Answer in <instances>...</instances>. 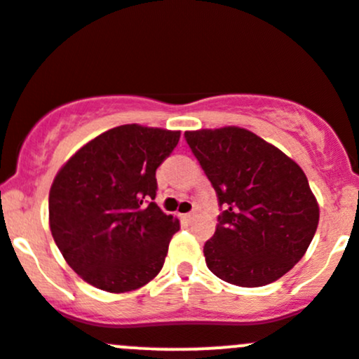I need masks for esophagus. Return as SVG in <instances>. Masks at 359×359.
Listing matches in <instances>:
<instances>
[{
  "label": "esophagus",
  "mask_w": 359,
  "mask_h": 359,
  "mask_svg": "<svg viewBox=\"0 0 359 359\" xmlns=\"http://www.w3.org/2000/svg\"><path fill=\"white\" fill-rule=\"evenodd\" d=\"M180 218H182L184 222H191L192 218H194V213H186V215H180Z\"/></svg>",
  "instance_id": "esophagus-1"
}]
</instances>
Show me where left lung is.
Instances as JSON below:
<instances>
[{
    "label": "left lung",
    "instance_id": "left-lung-1",
    "mask_svg": "<svg viewBox=\"0 0 359 359\" xmlns=\"http://www.w3.org/2000/svg\"><path fill=\"white\" fill-rule=\"evenodd\" d=\"M184 135L224 208L203 249L208 269L239 287H262L287 273L306 252L320 218L299 165L241 127Z\"/></svg>",
    "mask_w": 359,
    "mask_h": 359
}]
</instances>
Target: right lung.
<instances>
[{"mask_svg":"<svg viewBox=\"0 0 359 359\" xmlns=\"http://www.w3.org/2000/svg\"><path fill=\"white\" fill-rule=\"evenodd\" d=\"M179 130L115 127L82 146L50 189V229L70 269L107 292H129L160 273L179 220L154 203L156 168Z\"/></svg>","mask_w":359,"mask_h":359,"instance_id":"1","label":"right lung"}]
</instances>
